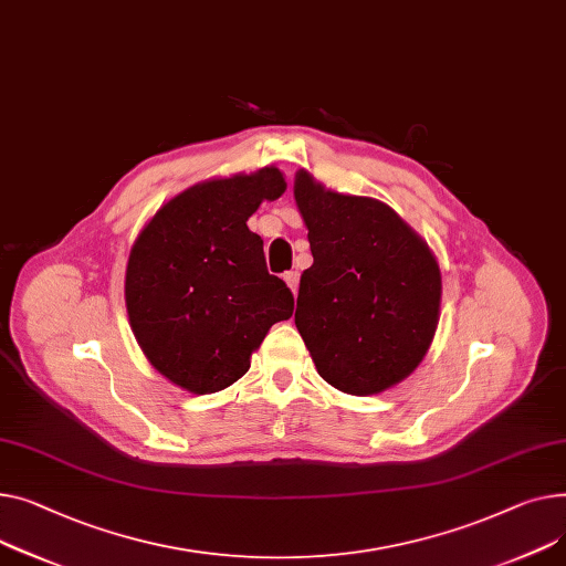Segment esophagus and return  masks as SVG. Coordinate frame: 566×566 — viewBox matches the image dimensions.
Here are the masks:
<instances>
[{
    "instance_id": "obj_1",
    "label": "esophagus",
    "mask_w": 566,
    "mask_h": 566,
    "mask_svg": "<svg viewBox=\"0 0 566 566\" xmlns=\"http://www.w3.org/2000/svg\"><path fill=\"white\" fill-rule=\"evenodd\" d=\"M283 281H285L287 287L296 294V290H298V272H285V274H283Z\"/></svg>"
}]
</instances>
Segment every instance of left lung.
I'll list each match as a JSON object with an SVG mask.
<instances>
[{
    "label": "left lung",
    "instance_id": "left-lung-1",
    "mask_svg": "<svg viewBox=\"0 0 566 566\" xmlns=\"http://www.w3.org/2000/svg\"><path fill=\"white\" fill-rule=\"evenodd\" d=\"M313 264L298 281L294 324L319 377L347 395L407 379L434 340L439 262L418 232L370 196L294 176Z\"/></svg>",
    "mask_w": 566,
    "mask_h": 566
}]
</instances>
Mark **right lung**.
I'll use <instances>...</instances> for the list:
<instances>
[{
  "instance_id": "right-lung-1",
  "label": "right lung",
  "mask_w": 566,
  "mask_h": 566,
  "mask_svg": "<svg viewBox=\"0 0 566 566\" xmlns=\"http://www.w3.org/2000/svg\"><path fill=\"white\" fill-rule=\"evenodd\" d=\"M276 166L210 178L144 226L125 270L132 334L171 384L208 395L251 368L272 324L292 315L290 287L268 272L249 217L285 191Z\"/></svg>"
}]
</instances>
